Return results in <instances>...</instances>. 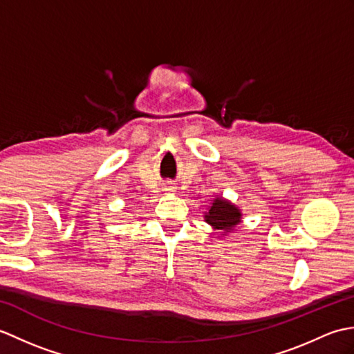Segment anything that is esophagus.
Returning a JSON list of instances; mask_svg holds the SVG:
<instances>
[{
    "instance_id": "esophagus-1",
    "label": "esophagus",
    "mask_w": 354,
    "mask_h": 354,
    "mask_svg": "<svg viewBox=\"0 0 354 354\" xmlns=\"http://www.w3.org/2000/svg\"><path fill=\"white\" fill-rule=\"evenodd\" d=\"M162 190L169 192V193L176 192V185H175V183H171V181H165V183H162Z\"/></svg>"
}]
</instances>
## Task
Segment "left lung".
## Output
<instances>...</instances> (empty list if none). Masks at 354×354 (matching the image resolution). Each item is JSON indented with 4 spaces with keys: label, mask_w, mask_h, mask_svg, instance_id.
<instances>
[{
    "label": "left lung",
    "mask_w": 354,
    "mask_h": 354,
    "mask_svg": "<svg viewBox=\"0 0 354 354\" xmlns=\"http://www.w3.org/2000/svg\"><path fill=\"white\" fill-rule=\"evenodd\" d=\"M242 219L239 208L231 205L230 202L223 201L222 198L214 199L212 208L205 213V221L216 230H222L225 232L232 231V228Z\"/></svg>",
    "instance_id": "obj_1"
}]
</instances>
